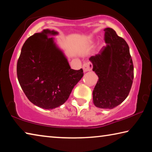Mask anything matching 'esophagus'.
I'll return each mask as SVG.
<instances>
[{
	"label": "esophagus",
	"instance_id": "1",
	"mask_svg": "<svg viewBox=\"0 0 152 152\" xmlns=\"http://www.w3.org/2000/svg\"><path fill=\"white\" fill-rule=\"evenodd\" d=\"M92 68V64L91 62H86L83 64L82 66V68L84 72H86L89 70H91Z\"/></svg>",
	"mask_w": 152,
	"mask_h": 152
}]
</instances>
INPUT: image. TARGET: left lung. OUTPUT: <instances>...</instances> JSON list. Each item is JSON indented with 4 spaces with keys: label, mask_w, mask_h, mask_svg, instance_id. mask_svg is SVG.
<instances>
[{
    "label": "left lung",
    "mask_w": 152,
    "mask_h": 152,
    "mask_svg": "<svg viewBox=\"0 0 152 152\" xmlns=\"http://www.w3.org/2000/svg\"><path fill=\"white\" fill-rule=\"evenodd\" d=\"M104 46L89 60L99 80L92 92L96 107L111 109L125 101L133 80V65L129 48L111 28H105Z\"/></svg>",
    "instance_id": "left-lung-1"
}]
</instances>
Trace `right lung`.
Instances as JSON below:
<instances>
[{"instance_id": "obj_1", "label": "right lung", "mask_w": 152, "mask_h": 152, "mask_svg": "<svg viewBox=\"0 0 152 152\" xmlns=\"http://www.w3.org/2000/svg\"><path fill=\"white\" fill-rule=\"evenodd\" d=\"M55 30L43 29L25 41L17 61L20 86L36 106L53 109L63 104L83 76L82 69H71L63 51L51 36Z\"/></svg>"}]
</instances>
